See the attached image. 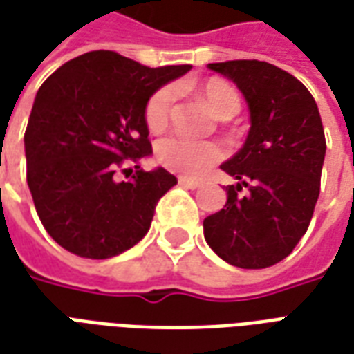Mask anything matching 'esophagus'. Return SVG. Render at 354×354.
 Masks as SVG:
<instances>
[{
	"mask_svg": "<svg viewBox=\"0 0 354 354\" xmlns=\"http://www.w3.org/2000/svg\"><path fill=\"white\" fill-rule=\"evenodd\" d=\"M179 185L185 188H190V190H196V188L201 187V183L196 179H188V177H179Z\"/></svg>",
	"mask_w": 354,
	"mask_h": 354,
	"instance_id": "obj_1",
	"label": "esophagus"
}]
</instances>
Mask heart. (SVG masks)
<instances>
[{
  "mask_svg": "<svg viewBox=\"0 0 354 354\" xmlns=\"http://www.w3.org/2000/svg\"><path fill=\"white\" fill-rule=\"evenodd\" d=\"M199 97L203 98L207 108L218 119H231L241 108V97L235 87L230 86L224 80H207L199 87ZM174 104V89L164 87L156 91L149 100L145 110V121L151 130H162L169 121ZM156 160L162 166L187 175V177H199L211 166L224 158V147L216 142H196L185 136H167L156 145Z\"/></svg>",
  "mask_w": 354,
  "mask_h": 354,
  "instance_id": "b5f03b06",
  "label": "heart"
}]
</instances>
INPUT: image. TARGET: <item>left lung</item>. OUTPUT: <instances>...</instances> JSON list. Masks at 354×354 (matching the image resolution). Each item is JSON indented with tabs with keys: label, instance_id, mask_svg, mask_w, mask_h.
<instances>
[{
	"label": "left lung",
	"instance_id": "obj_1",
	"mask_svg": "<svg viewBox=\"0 0 354 354\" xmlns=\"http://www.w3.org/2000/svg\"><path fill=\"white\" fill-rule=\"evenodd\" d=\"M230 78L250 110V130L222 169L239 180L225 187L224 209L203 220L212 252L241 268H267L293 252L319 198L326 142L319 108L304 84L257 59L211 63ZM246 196H239L242 187Z\"/></svg>",
	"mask_w": 354,
	"mask_h": 354
}]
</instances>
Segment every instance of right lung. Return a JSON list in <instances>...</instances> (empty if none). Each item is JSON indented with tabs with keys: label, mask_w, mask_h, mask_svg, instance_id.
Listing matches in <instances>:
<instances>
[{
	"label": "right lung",
	"mask_w": 354,
	"mask_h": 354,
	"mask_svg": "<svg viewBox=\"0 0 354 354\" xmlns=\"http://www.w3.org/2000/svg\"><path fill=\"white\" fill-rule=\"evenodd\" d=\"M190 68H151L97 50L66 61L42 84L24 136L28 187L59 246L108 259L145 237L158 199L177 185L164 167H140L153 155L145 110L156 89ZM130 163L136 172L124 167ZM119 169L131 179L117 181Z\"/></svg>",
	"instance_id": "right-lung-1"
}]
</instances>
